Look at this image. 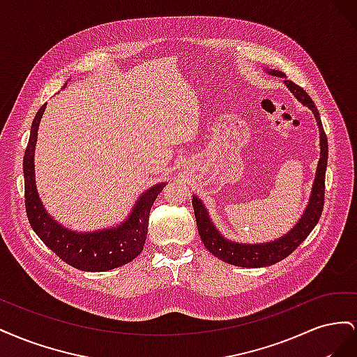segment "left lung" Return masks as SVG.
<instances>
[{
	"instance_id": "8db88e82",
	"label": "left lung",
	"mask_w": 357,
	"mask_h": 357,
	"mask_svg": "<svg viewBox=\"0 0 357 357\" xmlns=\"http://www.w3.org/2000/svg\"><path fill=\"white\" fill-rule=\"evenodd\" d=\"M268 74L274 75V77L284 79V84L287 89L294 93L295 98L302 104L308 107L316 117V122L319 126V135H320V158L319 164L316 168V177L312 181V188L310 192V199L307 207L302 213L298 222L295 223L294 228H290L289 232L284 235L278 236V238L266 243H238L226 238L222 232L215 228L214 222L210 218V213L205 207L204 202L197 197L192 195V205L193 211H195L197 218V226L201 240L207 250L219 257L220 261L231 264L235 266H243V268H262L274 265L280 261H283L287 257L295 248L304 241L310 232L314 229L317 225L321 210H323V202H325V174H326V165H328V138L325 134V129H323L319 110L316 109L314 102L310 98V95L299 88L298 84L286 79V74L278 71V70H268L264 68Z\"/></svg>"
}]
</instances>
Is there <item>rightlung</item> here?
I'll use <instances>...</instances> for the list:
<instances>
[{"label":"right lung","mask_w":357,"mask_h":357,"mask_svg":"<svg viewBox=\"0 0 357 357\" xmlns=\"http://www.w3.org/2000/svg\"><path fill=\"white\" fill-rule=\"evenodd\" d=\"M66 86L67 83L63 84V88ZM46 105L41 107L32 121L29 142L24 156L25 208L31 228L63 262L82 271L104 273L129 264L143 252L150 210L167 183H156L155 186L144 190L135 201L126 219L116 226L92 232L68 229L49 214L36 186L34 155L38 126Z\"/></svg>","instance_id":"right-lung-1"}]
</instances>
